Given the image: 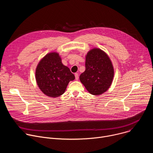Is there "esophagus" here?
Returning a JSON list of instances; mask_svg holds the SVG:
<instances>
[{
  "label": "esophagus",
  "instance_id": "34e87169",
  "mask_svg": "<svg viewBox=\"0 0 153 153\" xmlns=\"http://www.w3.org/2000/svg\"><path fill=\"white\" fill-rule=\"evenodd\" d=\"M74 75H75L76 79V80H78V79H79V74L76 73H75V74H74Z\"/></svg>",
  "mask_w": 153,
  "mask_h": 153
}]
</instances>
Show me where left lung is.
Returning a JSON list of instances; mask_svg holds the SVG:
<instances>
[{"instance_id": "8db88e82", "label": "left lung", "mask_w": 153, "mask_h": 153, "mask_svg": "<svg viewBox=\"0 0 153 153\" xmlns=\"http://www.w3.org/2000/svg\"><path fill=\"white\" fill-rule=\"evenodd\" d=\"M85 71L80 77L86 90L94 96L106 92L112 84L114 71L108 54L98 48H94L85 56Z\"/></svg>"}]
</instances>
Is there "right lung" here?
Instances as JSON below:
<instances>
[{
	"instance_id": "right-lung-1",
	"label": "right lung",
	"mask_w": 153,
	"mask_h": 153,
	"mask_svg": "<svg viewBox=\"0 0 153 153\" xmlns=\"http://www.w3.org/2000/svg\"><path fill=\"white\" fill-rule=\"evenodd\" d=\"M35 77L40 91L53 98L62 95L69 82L75 79L69 68L63 65L57 52L48 53L39 61Z\"/></svg>"
}]
</instances>
